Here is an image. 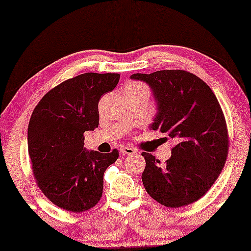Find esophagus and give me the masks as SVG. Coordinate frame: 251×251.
I'll return each instance as SVG.
<instances>
[{
    "mask_svg": "<svg viewBox=\"0 0 251 251\" xmlns=\"http://www.w3.org/2000/svg\"><path fill=\"white\" fill-rule=\"evenodd\" d=\"M134 153H136V151L129 147H123L121 149V154H123V156H125V154H134Z\"/></svg>",
    "mask_w": 251,
    "mask_h": 251,
    "instance_id": "obj_1",
    "label": "esophagus"
}]
</instances>
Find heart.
<instances>
[{
    "mask_svg": "<svg viewBox=\"0 0 251 251\" xmlns=\"http://www.w3.org/2000/svg\"><path fill=\"white\" fill-rule=\"evenodd\" d=\"M140 87H144V86L141 85L139 83H130L127 85L126 89H140Z\"/></svg>",
    "mask_w": 251,
    "mask_h": 251,
    "instance_id": "heart-1",
    "label": "heart"
}]
</instances>
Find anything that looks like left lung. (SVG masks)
Masks as SVG:
<instances>
[{"instance_id": "left-lung-1", "label": "left lung", "mask_w": 251, "mask_h": 251, "mask_svg": "<svg viewBox=\"0 0 251 251\" xmlns=\"http://www.w3.org/2000/svg\"><path fill=\"white\" fill-rule=\"evenodd\" d=\"M130 79L144 82L152 92L157 114L150 129L177 142L165 166L151 153H142L144 188L166 207L195 202L214 184L227 157L226 123L214 92L185 70L133 74Z\"/></svg>"}]
</instances>
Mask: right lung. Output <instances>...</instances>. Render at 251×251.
<instances>
[{
    "label": "right lung",
    "mask_w": 251,
    "mask_h": 251,
    "mask_svg": "<svg viewBox=\"0 0 251 251\" xmlns=\"http://www.w3.org/2000/svg\"><path fill=\"white\" fill-rule=\"evenodd\" d=\"M119 74L85 73L42 98L28 125V153L38 188L55 206L74 213L99 202L103 174L118 151L84 148V133L99 125V100L119 82Z\"/></svg>",
    "instance_id": "right-lung-1"
}]
</instances>
